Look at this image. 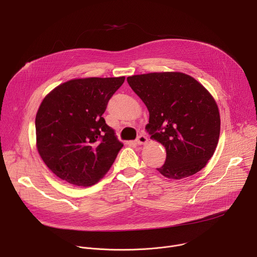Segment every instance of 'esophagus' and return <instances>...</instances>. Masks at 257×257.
Returning a JSON list of instances; mask_svg holds the SVG:
<instances>
[{
    "mask_svg": "<svg viewBox=\"0 0 257 257\" xmlns=\"http://www.w3.org/2000/svg\"><path fill=\"white\" fill-rule=\"evenodd\" d=\"M136 142H137V144H139V145L145 144L146 142H148V138H146V136H144V135H140V136H138V138L136 139Z\"/></svg>",
    "mask_w": 257,
    "mask_h": 257,
    "instance_id": "esophagus-1",
    "label": "esophagus"
}]
</instances>
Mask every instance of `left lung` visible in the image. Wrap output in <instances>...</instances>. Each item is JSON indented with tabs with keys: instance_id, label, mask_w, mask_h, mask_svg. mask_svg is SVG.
I'll use <instances>...</instances> for the list:
<instances>
[{
	"instance_id": "left-lung-1",
	"label": "left lung",
	"mask_w": 257,
	"mask_h": 257,
	"mask_svg": "<svg viewBox=\"0 0 257 257\" xmlns=\"http://www.w3.org/2000/svg\"><path fill=\"white\" fill-rule=\"evenodd\" d=\"M150 112L146 129L160 142L167 159L158 171L180 180L203 169L213 156L221 130L215 99L192 76L182 72H153L127 77Z\"/></svg>"
}]
</instances>
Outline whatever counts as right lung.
Listing matches in <instances>:
<instances>
[{"mask_svg":"<svg viewBox=\"0 0 257 257\" xmlns=\"http://www.w3.org/2000/svg\"><path fill=\"white\" fill-rule=\"evenodd\" d=\"M124 80L125 76L74 78L45 96L35 116V144L57 177L89 187L111 169L123 143L102 114Z\"/></svg>","mask_w":257,"mask_h":257,"instance_id":"1","label":"right lung"}]
</instances>
